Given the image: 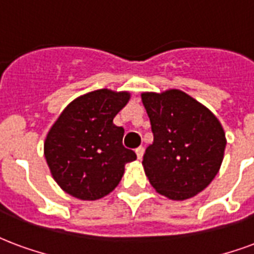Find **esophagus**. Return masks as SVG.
<instances>
[{
  "label": "esophagus",
  "mask_w": 254,
  "mask_h": 254,
  "mask_svg": "<svg viewBox=\"0 0 254 254\" xmlns=\"http://www.w3.org/2000/svg\"><path fill=\"white\" fill-rule=\"evenodd\" d=\"M136 155H137V157H138V159H141L142 155H144V148H142V146H138V148H137Z\"/></svg>",
  "instance_id": "34e87169"
}]
</instances>
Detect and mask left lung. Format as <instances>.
Here are the masks:
<instances>
[{
    "instance_id": "obj_1",
    "label": "left lung",
    "mask_w": 254,
    "mask_h": 254,
    "mask_svg": "<svg viewBox=\"0 0 254 254\" xmlns=\"http://www.w3.org/2000/svg\"><path fill=\"white\" fill-rule=\"evenodd\" d=\"M153 142L142 159L152 187L185 200L203 191L221 168L226 137L206 106L180 90L142 93Z\"/></svg>"
}]
</instances>
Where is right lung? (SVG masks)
<instances>
[{
    "label": "right lung",
    "mask_w": 254,
    "mask_h": 254,
    "mask_svg": "<svg viewBox=\"0 0 254 254\" xmlns=\"http://www.w3.org/2000/svg\"><path fill=\"white\" fill-rule=\"evenodd\" d=\"M130 98L127 91L101 89L80 95L63 110L44 142L52 178L67 194L97 200L121 182L136 153L122 145L124 127L113 124Z\"/></svg>",
    "instance_id": "add662e5"
}]
</instances>
